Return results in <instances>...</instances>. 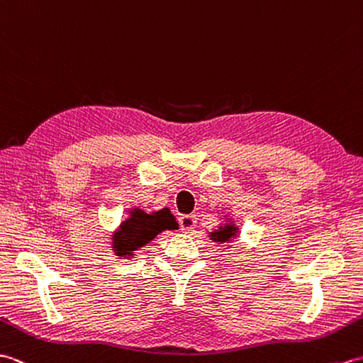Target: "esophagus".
Wrapping results in <instances>:
<instances>
[{"label": "esophagus", "instance_id": "esophagus-1", "mask_svg": "<svg viewBox=\"0 0 363 363\" xmlns=\"http://www.w3.org/2000/svg\"><path fill=\"white\" fill-rule=\"evenodd\" d=\"M197 225V217L196 216H182L180 217V227L183 231H192Z\"/></svg>", "mask_w": 363, "mask_h": 363}]
</instances>
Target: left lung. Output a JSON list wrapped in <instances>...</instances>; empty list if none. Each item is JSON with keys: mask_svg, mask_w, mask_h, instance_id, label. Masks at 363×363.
I'll list each match as a JSON object with an SVG mask.
<instances>
[{"mask_svg": "<svg viewBox=\"0 0 363 363\" xmlns=\"http://www.w3.org/2000/svg\"><path fill=\"white\" fill-rule=\"evenodd\" d=\"M238 235V227L235 223L228 222L227 225H222V227L217 228L214 233H211V239L216 240V242H228V240H231L233 238H235Z\"/></svg>", "mask_w": 363, "mask_h": 363, "instance_id": "1", "label": "left lung"}]
</instances>
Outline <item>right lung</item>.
I'll return each instance as SVG.
<instances>
[{
    "label": "right lung",
    "mask_w": 363,
    "mask_h": 363,
    "mask_svg": "<svg viewBox=\"0 0 363 363\" xmlns=\"http://www.w3.org/2000/svg\"><path fill=\"white\" fill-rule=\"evenodd\" d=\"M177 228L179 223L167 208L150 214L135 208L130 211V217L121 223L119 231L113 236L116 256H132L135 250L150 242L158 233Z\"/></svg>",
    "instance_id": "right-lung-1"
}]
</instances>
